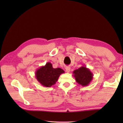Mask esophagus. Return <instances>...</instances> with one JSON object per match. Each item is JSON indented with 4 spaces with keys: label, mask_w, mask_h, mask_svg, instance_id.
<instances>
[{
    "label": "esophagus",
    "mask_w": 123,
    "mask_h": 123,
    "mask_svg": "<svg viewBox=\"0 0 123 123\" xmlns=\"http://www.w3.org/2000/svg\"><path fill=\"white\" fill-rule=\"evenodd\" d=\"M66 72H68V73L70 72V67H66Z\"/></svg>",
    "instance_id": "34e87169"
}]
</instances>
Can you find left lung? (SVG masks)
Masks as SVG:
<instances>
[{"mask_svg":"<svg viewBox=\"0 0 123 123\" xmlns=\"http://www.w3.org/2000/svg\"><path fill=\"white\" fill-rule=\"evenodd\" d=\"M76 82L82 86H87L93 79V74L89 69L82 66L73 72Z\"/></svg>","mask_w":123,"mask_h":123,"instance_id":"left-lung-1","label":"left lung"}]
</instances>
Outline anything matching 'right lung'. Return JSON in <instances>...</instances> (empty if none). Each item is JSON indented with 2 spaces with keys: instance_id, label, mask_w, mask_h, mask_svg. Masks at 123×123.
<instances>
[{
  "instance_id": "obj_1",
  "label": "right lung",
  "mask_w": 123,
  "mask_h": 123,
  "mask_svg": "<svg viewBox=\"0 0 123 123\" xmlns=\"http://www.w3.org/2000/svg\"><path fill=\"white\" fill-rule=\"evenodd\" d=\"M63 73V70L60 68L54 69L50 62H47L45 66L36 70L35 78L44 87H51L55 84L60 75Z\"/></svg>"
}]
</instances>
